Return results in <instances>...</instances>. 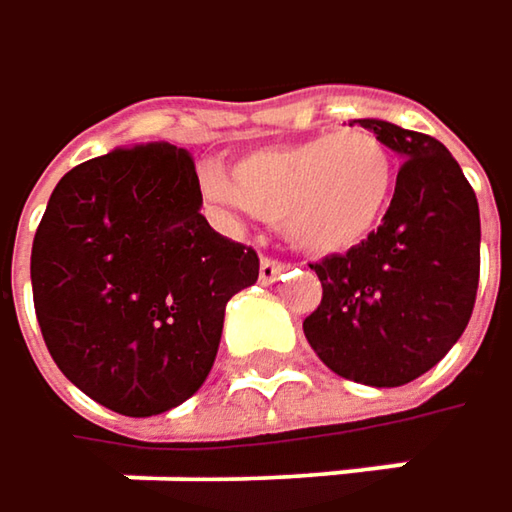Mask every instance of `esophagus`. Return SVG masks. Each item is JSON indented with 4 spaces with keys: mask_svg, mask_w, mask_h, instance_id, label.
Wrapping results in <instances>:
<instances>
[{
    "mask_svg": "<svg viewBox=\"0 0 512 512\" xmlns=\"http://www.w3.org/2000/svg\"><path fill=\"white\" fill-rule=\"evenodd\" d=\"M287 269V263H281V260H272V257H263L260 260V272H257V281L260 284H272V281H278V275Z\"/></svg>",
    "mask_w": 512,
    "mask_h": 512,
    "instance_id": "esophagus-1",
    "label": "esophagus"
}]
</instances>
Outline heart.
Wrapping results in <instances>:
<instances>
[{
  "label": "heart",
  "mask_w": 512,
  "mask_h": 512,
  "mask_svg": "<svg viewBox=\"0 0 512 512\" xmlns=\"http://www.w3.org/2000/svg\"><path fill=\"white\" fill-rule=\"evenodd\" d=\"M205 190L231 213L275 222L304 255H346L375 234L390 208L395 161L375 131L340 128L246 152L228 178L208 172Z\"/></svg>",
  "instance_id": "1"
}]
</instances>
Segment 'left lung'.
<instances>
[{
  "label": "left lung",
  "instance_id": "8db88e82",
  "mask_svg": "<svg viewBox=\"0 0 512 512\" xmlns=\"http://www.w3.org/2000/svg\"><path fill=\"white\" fill-rule=\"evenodd\" d=\"M401 158L378 231L310 263L322 302L304 319L319 360L366 387H401L437 366L469 325L481 275V213L440 140L384 119H354Z\"/></svg>",
  "mask_w": 512,
  "mask_h": 512
}]
</instances>
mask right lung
<instances>
[{
  "label": "right lung",
  "instance_id": "1",
  "mask_svg": "<svg viewBox=\"0 0 512 512\" xmlns=\"http://www.w3.org/2000/svg\"><path fill=\"white\" fill-rule=\"evenodd\" d=\"M187 149L146 143L78 163L31 246L46 349L72 384L122 416L196 393L216 360L225 304L257 281L255 249L216 234Z\"/></svg>",
  "mask_w": 512,
  "mask_h": 512
}]
</instances>
